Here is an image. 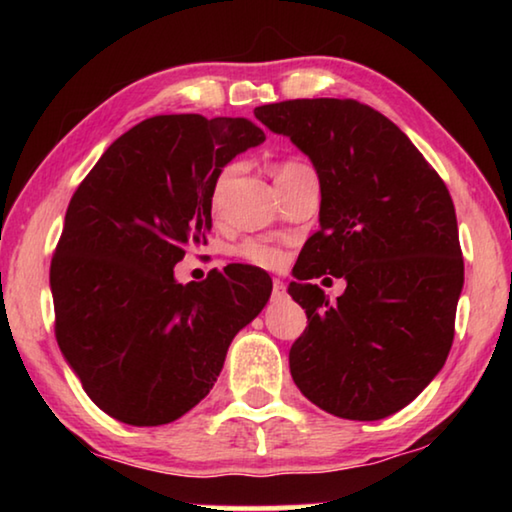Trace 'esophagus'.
<instances>
[{"instance_id":"1","label":"esophagus","mask_w":512,"mask_h":512,"mask_svg":"<svg viewBox=\"0 0 512 512\" xmlns=\"http://www.w3.org/2000/svg\"><path fill=\"white\" fill-rule=\"evenodd\" d=\"M284 293H287V287H284L282 280H273V298L280 300L284 298Z\"/></svg>"}]
</instances>
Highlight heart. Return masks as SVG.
Here are the masks:
<instances>
[{
	"instance_id": "obj_1",
	"label": "heart",
	"mask_w": 512,
	"mask_h": 512,
	"mask_svg": "<svg viewBox=\"0 0 512 512\" xmlns=\"http://www.w3.org/2000/svg\"><path fill=\"white\" fill-rule=\"evenodd\" d=\"M305 167V164L300 162H282L280 167H277V173L275 176H280V173L284 171H293V169H300ZM232 173H235V167H225L219 176H216V183H214V192H212V203L216 205V201H219V194L221 189L225 187V183H228ZM237 257L244 259V262L253 264V266H259V268H277L282 262H284V253L280 246L271 244V241H264V239H246L241 241V244L237 246Z\"/></svg>"
}]
</instances>
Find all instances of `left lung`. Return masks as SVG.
Wrapping results in <instances>:
<instances>
[{
	"mask_svg": "<svg viewBox=\"0 0 512 512\" xmlns=\"http://www.w3.org/2000/svg\"><path fill=\"white\" fill-rule=\"evenodd\" d=\"M255 117L291 137L320 180V230L289 287L307 314L289 350L291 377L327 413L386 418L424 391L454 341L463 253L449 189L366 103L293 99ZM327 272L349 282L336 306L306 282Z\"/></svg>",
	"mask_w": 512,
	"mask_h": 512,
	"instance_id": "1",
	"label": "left lung"
}]
</instances>
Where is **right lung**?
<instances>
[{
	"label": "right lung",
	"mask_w": 512,
	"mask_h": 512,
	"mask_svg": "<svg viewBox=\"0 0 512 512\" xmlns=\"http://www.w3.org/2000/svg\"><path fill=\"white\" fill-rule=\"evenodd\" d=\"M264 140L244 117L158 115L112 142L76 187L49 268L54 332L110 418L158 427L194 409L268 302L273 282L255 266L173 280L187 250L207 244L216 176Z\"/></svg>",
	"instance_id": "add662e5"
}]
</instances>
